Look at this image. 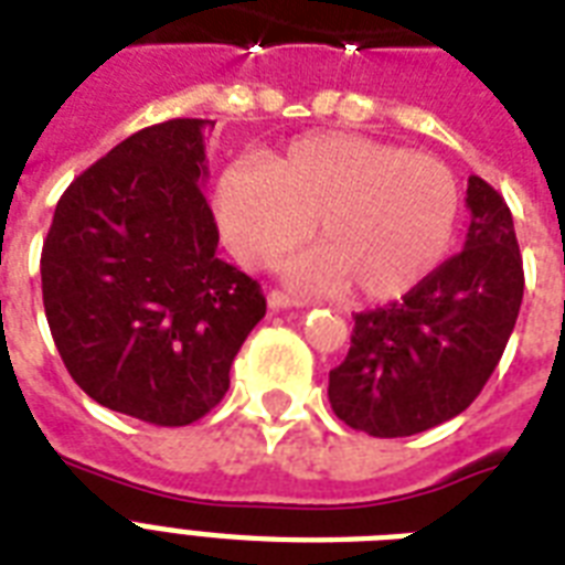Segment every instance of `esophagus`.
Wrapping results in <instances>:
<instances>
[{
	"mask_svg": "<svg viewBox=\"0 0 565 565\" xmlns=\"http://www.w3.org/2000/svg\"><path fill=\"white\" fill-rule=\"evenodd\" d=\"M268 306H270V309H303L306 300H303V297L288 295V291H270Z\"/></svg>",
	"mask_w": 565,
	"mask_h": 565,
	"instance_id": "obj_1",
	"label": "esophagus"
}]
</instances>
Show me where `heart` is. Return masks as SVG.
<instances>
[{
    "mask_svg": "<svg viewBox=\"0 0 565 565\" xmlns=\"http://www.w3.org/2000/svg\"><path fill=\"white\" fill-rule=\"evenodd\" d=\"M217 221L233 253L270 268L312 235L291 279L315 291L392 300L439 268L460 188L439 159L362 135H309L268 161H238L217 179Z\"/></svg>",
    "mask_w": 565,
    "mask_h": 565,
    "instance_id": "obj_1",
    "label": "heart"
}]
</instances>
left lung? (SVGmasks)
Instances as JSON below:
<instances>
[{
    "label": "left lung",
    "instance_id": "1",
    "mask_svg": "<svg viewBox=\"0 0 565 565\" xmlns=\"http://www.w3.org/2000/svg\"><path fill=\"white\" fill-rule=\"evenodd\" d=\"M466 247L401 300L353 315L351 351L330 371V406L353 430L397 439L460 415L492 377L524 295L504 196L469 177Z\"/></svg>",
    "mask_w": 565,
    "mask_h": 565
}]
</instances>
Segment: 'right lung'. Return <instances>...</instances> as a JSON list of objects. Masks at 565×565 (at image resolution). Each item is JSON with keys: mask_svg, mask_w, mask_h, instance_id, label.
I'll list each match as a JSON object with an SVG mask.
<instances>
[{"mask_svg": "<svg viewBox=\"0 0 565 565\" xmlns=\"http://www.w3.org/2000/svg\"><path fill=\"white\" fill-rule=\"evenodd\" d=\"M177 117L129 135L61 194L41 253L43 309L70 377L159 427L203 418L265 318L256 279L217 259L205 132Z\"/></svg>", "mask_w": 565, "mask_h": 565, "instance_id": "obj_1", "label": "right lung"}]
</instances>
